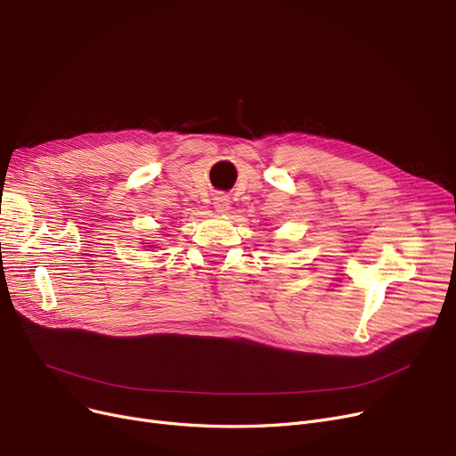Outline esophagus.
<instances>
[{
    "label": "esophagus",
    "mask_w": 456,
    "mask_h": 456,
    "mask_svg": "<svg viewBox=\"0 0 456 456\" xmlns=\"http://www.w3.org/2000/svg\"><path fill=\"white\" fill-rule=\"evenodd\" d=\"M229 198L227 196H216L214 198V208L218 212H227L229 210Z\"/></svg>",
    "instance_id": "34e87169"
}]
</instances>
